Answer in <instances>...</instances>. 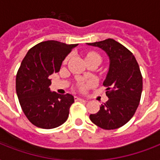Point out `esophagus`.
Masks as SVG:
<instances>
[{"instance_id":"obj_1","label":"esophagus","mask_w":160,"mask_h":160,"mask_svg":"<svg viewBox=\"0 0 160 160\" xmlns=\"http://www.w3.org/2000/svg\"><path fill=\"white\" fill-rule=\"evenodd\" d=\"M76 100H84V101H87V100H85V99H84V98H81V97H78V96H76Z\"/></svg>"}]
</instances>
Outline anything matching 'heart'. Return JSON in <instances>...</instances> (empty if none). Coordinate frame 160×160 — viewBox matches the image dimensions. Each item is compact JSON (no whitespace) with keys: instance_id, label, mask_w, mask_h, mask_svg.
<instances>
[{"instance_id":"b5f03b06","label":"heart","mask_w":160,"mask_h":160,"mask_svg":"<svg viewBox=\"0 0 160 160\" xmlns=\"http://www.w3.org/2000/svg\"><path fill=\"white\" fill-rule=\"evenodd\" d=\"M93 55H99L96 53H95V52H90V53L87 54L86 57H90V56H93ZM99 56H100V55H99Z\"/></svg>"}]
</instances>
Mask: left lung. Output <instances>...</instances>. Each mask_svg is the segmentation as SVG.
<instances>
[{"label": "left lung", "mask_w": 160, "mask_h": 160, "mask_svg": "<svg viewBox=\"0 0 160 160\" xmlns=\"http://www.w3.org/2000/svg\"><path fill=\"white\" fill-rule=\"evenodd\" d=\"M87 45L103 50L109 60L103 82L109 100L101 104L96 114H90V119L104 129H118L131 119L139 106L143 89L139 66L134 55L113 39Z\"/></svg>", "instance_id": "8db88e82"}]
</instances>
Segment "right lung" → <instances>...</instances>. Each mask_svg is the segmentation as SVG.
I'll return each mask as SVG.
<instances>
[{
    "label": "right lung",
    "mask_w": 160,
    "mask_h": 160,
    "mask_svg": "<svg viewBox=\"0 0 160 160\" xmlns=\"http://www.w3.org/2000/svg\"><path fill=\"white\" fill-rule=\"evenodd\" d=\"M77 46L43 41L29 50L22 60L16 75V94L24 114L36 127L54 129L67 120L74 96L51 91V75L60 70L63 60Z\"/></svg>",
    "instance_id": "add662e5"
}]
</instances>
